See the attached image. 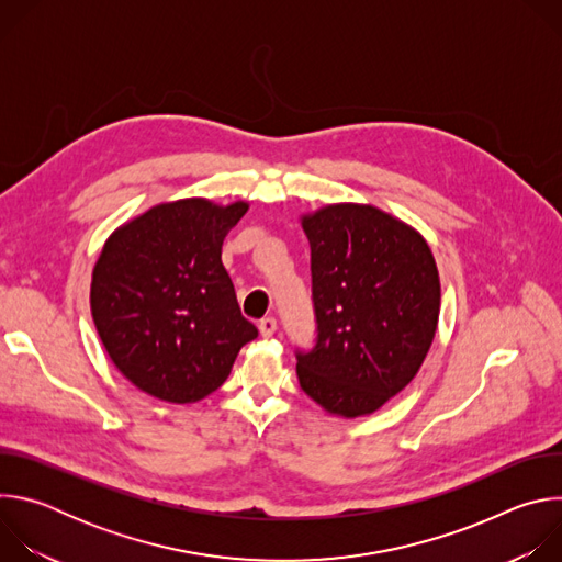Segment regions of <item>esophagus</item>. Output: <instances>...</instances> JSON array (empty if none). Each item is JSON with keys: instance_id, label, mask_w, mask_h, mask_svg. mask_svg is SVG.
I'll list each match as a JSON object with an SVG mask.
<instances>
[{"instance_id": "obj_1", "label": "esophagus", "mask_w": 562, "mask_h": 562, "mask_svg": "<svg viewBox=\"0 0 562 562\" xmlns=\"http://www.w3.org/2000/svg\"><path fill=\"white\" fill-rule=\"evenodd\" d=\"M258 327H260V336L262 338H271L276 334V329H278V323H276V317H262Z\"/></svg>"}]
</instances>
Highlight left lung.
I'll return each instance as SVG.
<instances>
[{
    "label": "left lung",
    "mask_w": 562,
    "mask_h": 562,
    "mask_svg": "<svg viewBox=\"0 0 562 562\" xmlns=\"http://www.w3.org/2000/svg\"><path fill=\"white\" fill-rule=\"evenodd\" d=\"M300 224L317 323L313 351L297 353L300 386L331 416H369L429 353L440 315L436 258L412 224L373 204H327Z\"/></svg>",
    "instance_id": "obj_1"
}]
</instances>
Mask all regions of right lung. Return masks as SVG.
<instances>
[{"label":"right lung","instance_id":"1","mask_svg":"<svg viewBox=\"0 0 562 562\" xmlns=\"http://www.w3.org/2000/svg\"><path fill=\"white\" fill-rule=\"evenodd\" d=\"M249 202L184 198L117 226L93 267L91 313L117 371L176 405L213 393L258 329L222 265L226 233Z\"/></svg>","mask_w":562,"mask_h":562}]
</instances>
